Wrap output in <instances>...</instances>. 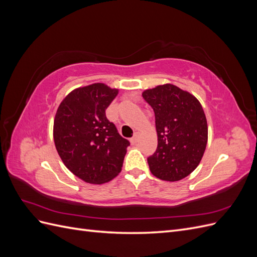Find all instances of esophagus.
Returning <instances> with one entry per match:
<instances>
[{
  "instance_id": "34e87169",
  "label": "esophagus",
  "mask_w": 257,
  "mask_h": 257,
  "mask_svg": "<svg viewBox=\"0 0 257 257\" xmlns=\"http://www.w3.org/2000/svg\"><path fill=\"white\" fill-rule=\"evenodd\" d=\"M138 138H139L138 133H135V135L131 138V144H132V145H136L137 142H138Z\"/></svg>"
}]
</instances>
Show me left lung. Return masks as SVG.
<instances>
[{"mask_svg": "<svg viewBox=\"0 0 257 257\" xmlns=\"http://www.w3.org/2000/svg\"><path fill=\"white\" fill-rule=\"evenodd\" d=\"M154 110L158 148L148 158L150 172L164 181L188 177L199 165L208 142L207 119L199 100L172 83L143 92Z\"/></svg>", "mask_w": 257, "mask_h": 257, "instance_id": "1", "label": "left lung"}]
</instances>
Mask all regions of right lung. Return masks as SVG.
<instances>
[{
	"instance_id": "add662e5",
	"label": "right lung",
	"mask_w": 257,
	"mask_h": 257,
	"mask_svg": "<svg viewBox=\"0 0 257 257\" xmlns=\"http://www.w3.org/2000/svg\"><path fill=\"white\" fill-rule=\"evenodd\" d=\"M118 93L100 82L77 88L62 100L54 116L53 141L60 158L87 183L109 182L121 172L130 142L105 112Z\"/></svg>"
}]
</instances>
